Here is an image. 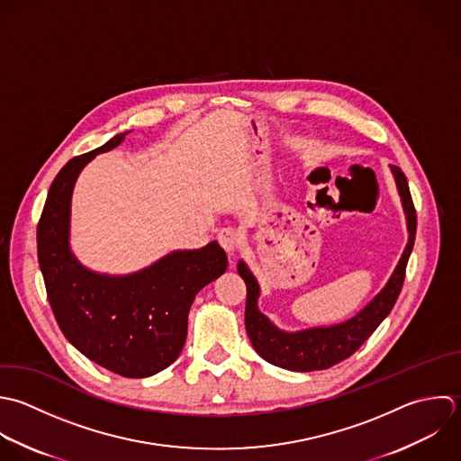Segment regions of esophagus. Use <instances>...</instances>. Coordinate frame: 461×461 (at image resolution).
<instances>
[{
  "label": "esophagus",
  "mask_w": 461,
  "mask_h": 461,
  "mask_svg": "<svg viewBox=\"0 0 461 461\" xmlns=\"http://www.w3.org/2000/svg\"><path fill=\"white\" fill-rule=\"evenodd\" d=\"M217 240L230 255H233L240 246V237L233 228H222L217 235Z\"/></svg>",
  "instance_id": "obj_1"
}]
</instances>
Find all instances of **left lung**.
<instances>
[{"label": "left lung", "mask_w": 461, "mask_h": 461, "mask_svg": "<svg viewBox=\"0 0 461 461\" xmlns=\"http://www.w3.org/2000/svg\"><path fill=\"white\" fill-rule=\"evenodd\" d=\"M395 177V185L401 195V203L408 224V244L402 257L392 273L381 293L366 303L356 316L347 321L312 327L296 332H287L278 329L266 314L258 311L260 285L244 260H239L237 271L246 282V332L257 350V354L267 363L291 370V372H316L327 370L347 357H350L383 323V320L392 312L406 276V266L415 244L417 233V212L411 201L408 179L399 167H390Z\"/></svg>", "instance_id": "obj_1"}]
</instances>
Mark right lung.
<instances>
[{
	"instance_id": "right-lung-1",
	"label": "right lung",
	"mask_w": 461,
	"mask_h": 461,
	"mask_svg": "<svg viewBox=\"0 0 461 461\" xmlns=\"http://www.w3.org/2000/svg\"><path fill=\"white\" fill-rule=\"evenodd\" d=\"M127 132L69 159L55 176L37 226V257L66 339L102 368L143 379L179 357L194 298L226 271L228 257L213 240L201 249L172 251L120 276L91 271L77 260L69 246L73 186L82 168L96 154L118 147Z\"/></svg>"
}]
</instances>
